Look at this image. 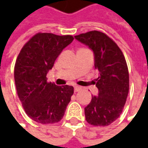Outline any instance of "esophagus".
<instances>
[{
    "label": "esophagus",
    "mask_w": 148,
    "mask_h": 148,
    "mask_svg": "<svg viewBox=\"0 0 148 148\" xmlns=\"http://www.w3.org/2000/svg\"><path fill=\"white\" fill-rule=\"evenodd\" d=\"M74 90H75V92H78V91L82 90V87H80V86H76L74 87Z\"/></svg>",
    "instance_id": "1"
}]
</instances>
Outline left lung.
<instances>
[{"label": "left lung", "instance_id": "left-lung-1", "mask_svg": "<svg viewBox=\"0 0 148 148\" xmlns=\"http://www.w3.org/2000/svg\"><path fill=\"white\" fill-rule=\"evenodd\" d=\"M94 52L99 94L85 108L86 120L94 126H108L121 114L129 90L127 62L121 49L105 33L97 30L75 36Z\"/></svg>", "mask_w": 148, "mask_h": 148}]
</instances>
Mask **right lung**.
Masks as SVG:
<instances>
[{"mask_svg":"<svg viewBox=\"0 0 148 148\" xmlns=\"http://www.w3.org/2000/svg\"><path fill=\"white\" fill-rule=\"evenodd\" d=\"M71 35L37 33L23 46L14 64V77L22 106L33 120L59 122L71 101L74 88L56 86L46 77L62 49L73 41Z\"/></svg>","mask_w":148,"mask_h":148,"instance_id":"right-lung-1","label":"right lung"}]
</instances>
